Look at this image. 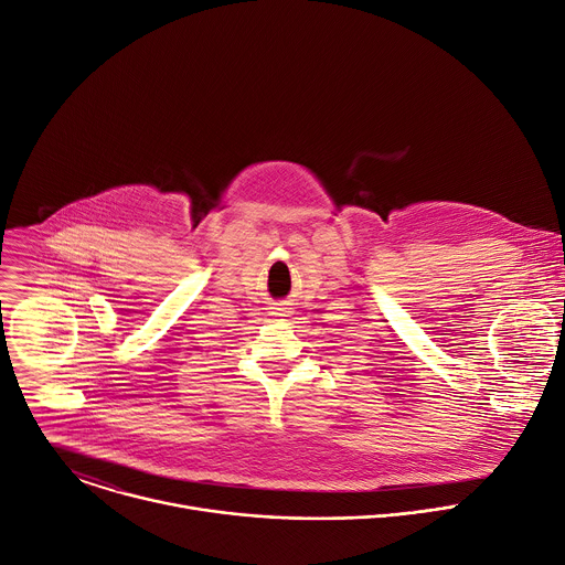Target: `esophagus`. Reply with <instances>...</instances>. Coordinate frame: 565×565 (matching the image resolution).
I'll use <instances>...</instances> for the list:
<instances>
[{"label":"esophagus","instance_id":"1","mask_svg":"<svg viewBox=\"0 0 565 565\" xmlns=\"http://www.w3.org/2000/svg\"><path fill=\"white\" fill-rule=\"evenodd\" d=\"M274 309H276V311H274L276 316H289V313H291V311H289V309H291V307H289V302H280V305H278V307H274Z\"/></svg>","mask_w":565,"mask_h":565}]
</instances>
